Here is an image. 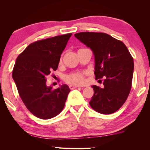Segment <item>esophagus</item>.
<instances>
[{
  "mask_svg": "<svg viewBox=\"0 0 150 150\" xmlns=\"http://www.w3.org/2000/svg\"><path fill=\"white\" fill-rule=\"evenodd\" d=\"M77 87H79V86L77 85H69V88L71 90H73V89H75V88H77Z\"/></svg>",
  "mask_w": 150,
  "mask_h": 150,
  "instance_id": "34e87169",
  "label": "esophagus"
}]
</instances>
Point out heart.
<instances>
[{
    "instance_id": "obj_1",
    "label": "heart",
    "mask_w": 150,
    "mask_h": 150,
    "mask_svg": "<svg viewBox=\"0 0 150 150\" xmlns=\"http://www.w3.org/2000/svg\"><path fill=\"white\" fill-rule=\"evenodd\" d=\"M85 72L78 71L72 73L71 74L66 75L65 80L68 83L76 85H82L85 82Z\"/></svg>"
}]
</instances>
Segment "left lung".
<instances>
[{
  "mask_svg": "<svg viewBox=\"0 0 150 150\" xmlns=\"http://www.w3.org/2000/svg\"><path fill=\"white\" fill-rule=\"evenodd\" d=\"M75 36L93 50L96 79H105L104 87L92 86L94 95L90 106L103 115L115 112L126 102L130 92L134 71L132 56L122 42L105 33L83 32Z\"/></svg>",
  "mask_w": 150,
  "mask_h": 150,
  "instance_id": "left-lung-1",
  "label": "left lung"
}]
</instances>
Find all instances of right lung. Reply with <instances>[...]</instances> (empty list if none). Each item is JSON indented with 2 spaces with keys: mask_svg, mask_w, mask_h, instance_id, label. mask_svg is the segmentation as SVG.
I'll list each match as a JSON object with an SVG mask.
<instances>
[{
  "mask_svg": "<svg viewBox=\"0 0 150 150\" xmlns=\"http://www.w3.org/2000/svg\"><path fill=\"white\" fill-rule=\"evenodd\" d=\"M72 34L57 35L30 44L18 56L12 71L22 102L33 115L47 120L62 111L70 89L47 87L45 77L56 71L63 51Z\"/></svg>",
  "mask_w": 150,
  "mask_h": 150,
  "instance_id": "1",
  "label": "right lung"
}]
</instances>
